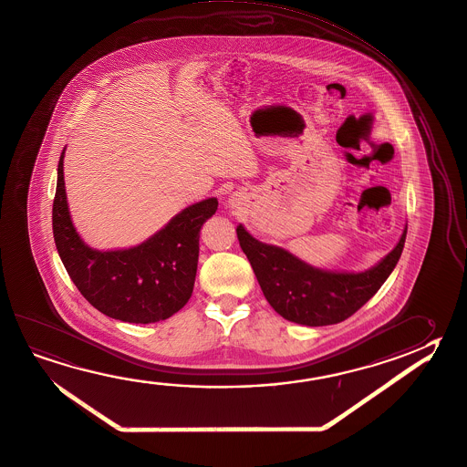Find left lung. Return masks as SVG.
<instances>
[{"label": "left lung", "instance_id": "1", "mask_svg": "<svg viewBox=\"0 0 467 467\" xmlns=\"http://www.w3.org/2000/svg\"><path fill=\"white\" fill-rule=\"evenodd\" d=\"M236 233L270 306L298 325L327 327L349 318L377 294L400 259L407 224L392 251L364 272L318 269L284 247L261 243L243 224Z\"/></svg>", "mask_w": 467, "mask_h": 467}]
</instances>
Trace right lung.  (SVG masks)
Returning <instances> with one entry per match:
<instances>
[{
  "label": "right lung",
  "mask_w": 467,
  "mask_h": 467,
  "mask_svg": "<svg viewBox=\"0 0 467 467\" xmlns=\"http://www.w3.org/2000/svg\"><path fill=\"white\" fill-rule=\"evenodd\" d=\"M58 161L52 230L57 253L80 294L109 318L126 323H157L171 318L189 302L198 265L203 223L218 210L216 198L183 208L162 230L128 249L99 251L75 230Z\"/></svg>",
  "instance_id": "obj_1"
}]
</instances>
